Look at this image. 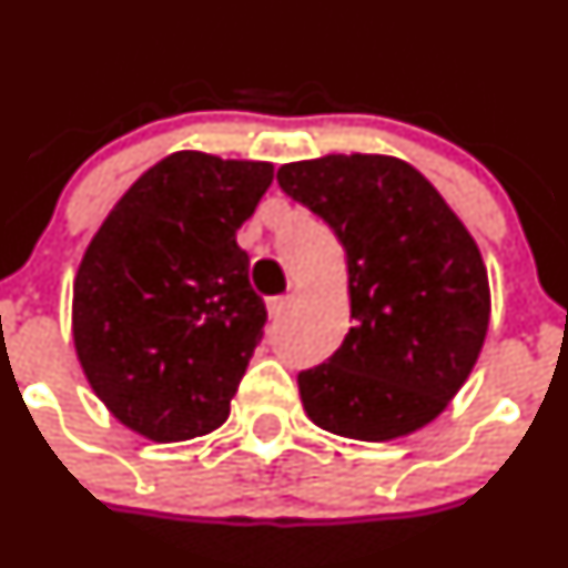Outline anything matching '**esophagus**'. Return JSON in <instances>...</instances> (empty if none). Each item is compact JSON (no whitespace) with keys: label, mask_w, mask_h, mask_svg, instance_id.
I'll return each mask as SVG.
<instances>
[{"label":"esophagus","mask_w":568,"mask_h":568,"mask_svg":"<svg viewBox=\"0 0 568 568\" xmlns=\"http://www.w3.org/2000/svg\"><path fill=\"white\" fill-rule=\"evenodd\" d=\"M268 316L272 318H283L285 313L291 311V296H274V300H268Z\"/></svg>","instance_id":"1"}]
</instances>
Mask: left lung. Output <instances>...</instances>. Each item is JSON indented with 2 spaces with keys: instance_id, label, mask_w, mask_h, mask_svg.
Masks as SVG:
<instances>
[{
  "instance_id": "left-lung-1",
  "label": "left lung",
  "mask_w": 568,
  "mask_h": 568,
  "mask_svg": "<svg viewBox=\"0 0 568 568\" xmlns=\"http://www.w3.org/2000/svg\"><path fill=\"white\" fill-rule=\"evenodd\" d=\"M277 183L346 252L354 326L326 363L296 379L307 417L363 443L420 432L484 348L491 294L478 244L404 159L329 153L283 164Z\"/></svg>"
}]
</instances>
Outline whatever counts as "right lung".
I'll return each instance as SVG.
<instances>
[{"mask_svg": "<svg viewBox=\"0 0 568 568\" xmlns=\"http://www.w3.org/2000/svg\"><path fill=\"white\" fill-rule=\"evenodd\" d=\"M274 168L175 151L145 170L90 239L71 332L101 404L140 437L183 443L231 415L266 324L236 231Z\"/></svg>", "mask_w": 568, "mask_h": 568, "instance_id": "1", "label": "right lung"}]
</instances>
